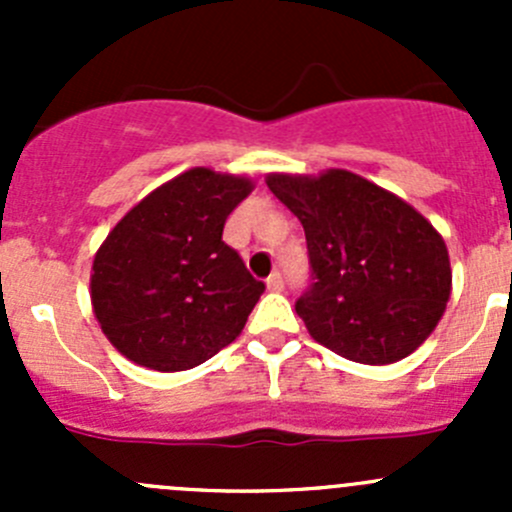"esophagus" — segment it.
I'll list each match as a JSON object with an SVG mask.
<instances>
[{
  "instance_id": "esophagus-1",
  "label": "esophagus",
  "mask_w": 512,
  "mask_h": 512,
  "mask_svg": "<svg viewBox=\"0 0 512 512\" xmlns=\"http://www.w3.org/2000/svg\"><path fill=\"white\" fill-rule=\"evenodd\" d=\"M267 289H272V292H282V289H285V277H282V272H272V275L267 277Z\"/></svg>"
}]
</instances>
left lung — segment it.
Masks as SVG:
<instances>
[{
  "mask_svg": "<svg viewBox=\"0 0 512 512\" xmlns=\"http://www.w3.org/2000/svg\"><path fill=\"white\" fill-rule=\"evenodd\" d=\"M304 227L309 287L294 309L344 359L394 364L433 332L451 297L443 237L409 203L349 170L270 175Z\"/></svg>",
  "mask_w": 512,
  "mask_h": 512,
  "instance_id": "obj_1",
  "label": "left lung"
}]
</instances>
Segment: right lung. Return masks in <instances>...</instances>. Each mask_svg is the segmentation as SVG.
Listing matches in <instances>:
<instances>
[{"instance_id":"add662e5","label":"right lung","mask_w":512,"mask_h":512,"mask_svg":"<svg viewBox=\"0 0 512 512\" xmlns=\"http://www.w3.org/2000/svg\"><path fill=\"white\" fill-rule=\"evenodd\" d=\"M252 183L185 170L128 210L96 252L91 302L108 342L136 364L185 371L235 342L265 282L225 245Z\"/></svg>"}]
</instances>
